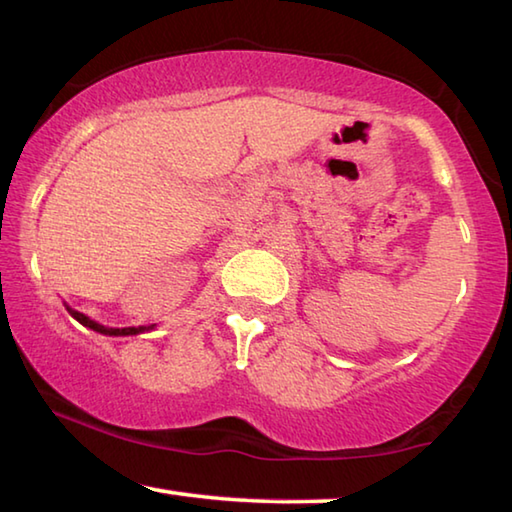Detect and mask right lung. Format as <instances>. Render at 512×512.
Listing matches in <instances>:
<instances>
[{
  "label": "right lung",
  "instance_id": "add662e5",
  "mask_svg": "<svg viewBox=\"0 0 512 512\" xmlns=\"http://www.w3.org/2000/svg\"><path fill=\"white\" fill-rule=\"evenodd\" d=\"M67 311L73 315V318H76L80 324H85V327H89V329H94V331H98V333H105V336H136V333H143V331H147L150 327H125V329H109V327H102V324H98V322H94V320H89L85 313H80V311H73V309H69L67 306Z\"/></svg>",
  "mask_w": 512,
  "mask_h": 512
}]
</instances>
